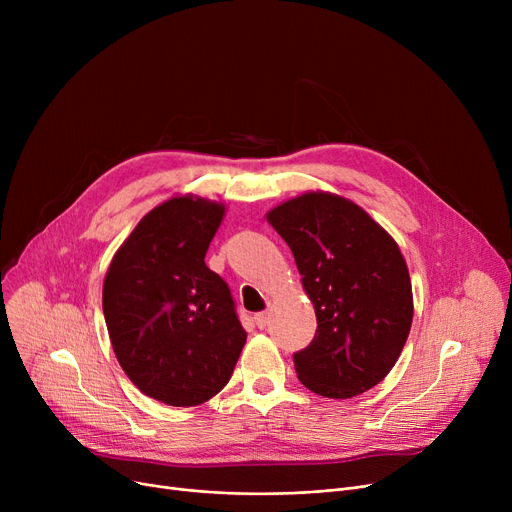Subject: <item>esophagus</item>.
Listing matches in <instances>:
<instances>
[{
	"label": "esophagus",
	"instance_id": "obj_1",
	"mask_svg": "<svg viewBox=\"0 0 512 512\" xmlns=\"http://www.w3.org/2000/svg\"><path fill=\"white\" fill-rule=\"evenodd\" d=\"M255 324L259 330H263L267 324H270V311H261V313H255Z\"/></svg>",
	"mask_w": 512,
	"mask_h": 512
}]
</instances>
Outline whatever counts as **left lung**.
<instances>
[{
	"label": "left lung",
	"mask_w": 512,
	"mask_h": 512,
	"mask_svg": "<svg viewBox=\"0 0 512 512\" xmlns=\"http://www.w3.org/2000/svg\"><path fill=\"white\" fill-rule=\"evenodd\" d=\"M286 240L317 317L315 338L294 353L311 392L351 398L380 384L413 324L409 267L396 240L357 203L311 191L265 213Z\"/></svg>",
	"instance_id": "obj_1"
}]
</instances>
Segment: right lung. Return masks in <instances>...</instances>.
I'll return each instance as SVG.
<instances>
[{
    "label": "right lung",
    "mask_w": 512,
    "mask_h": 512,
    "mask_svg": "<svg viewBox=\"0 0 512 512\" xmlns=\"http://www.w3.org/2000/svg\"><path fill=\"white\" fill-rule=\"evenodd\" d=\"M224 213V203L197 195L153 207L103 280L105 326L120 367L170 407H197L218 394L247 342L228 284L205 265Z\"/></svg>",
    "instance_id": "1"
}]
</instances>
